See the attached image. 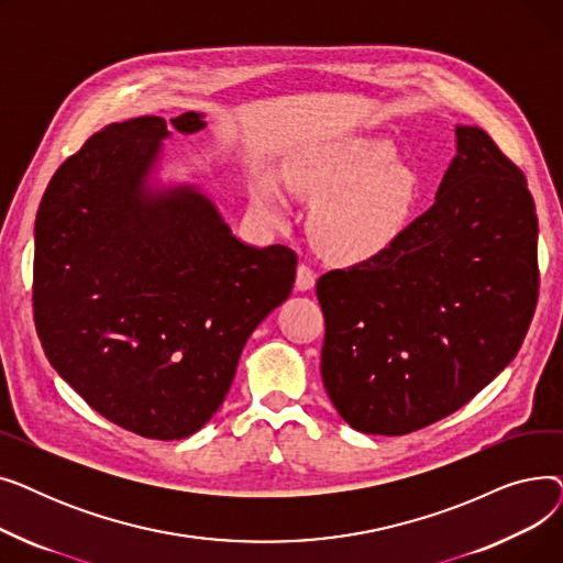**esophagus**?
Listing matches in <instances>:
<instances>
[{
  "label": "esophagus",
  "mask_w": 563,
  "mask_h": 563,
  "mask_svg": "<svg viewBox=\"0 0 563 563\" xmlns=\"http://www.w3.org/2000/svg\"><path fill=\"white\" fill-rule=\"evenodd\" d=\"M314 280H317V274L310 269L308 264H299L297 269V289L299 291H308L314 287Z\"/></svg>",
  "instance_id": "esophagus-1"
}]
</instances>
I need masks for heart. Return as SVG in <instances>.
Returning <instances> with one entry per match:
<instances>
[{
	"instance_id": "1",
	"label": "heart",
	"mask_w": 563,
	"mask_h": 563,
	"mask_svg": "<svg viewBox=\"0 0 563 563\" xmlns=\"http://www.w3.org/2000/svg\"><path fill=\"white\" fill-rule=\"evenodd\" d=\"M393 147L380 139H344L314 147L289 173V185L317 200L312 232L319 246L342 262H358L386 251L408 223L418 180L404 164H393ZM260 207L283 217L276 194L264 187Z\"/></svg>"
}]
</instances>
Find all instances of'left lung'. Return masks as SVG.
<instances>
[{"label": "left lung", "instance_id": "obj_1", "mask_svg": "<svg viewBox=\"0 0 563 563\" xmlns=\"http://www.w3.org/2000/svg\"><path fill=\"white\" fill-rule=\"evenodd\" d=\"M539 219L522 170L456 125L435 202L378 255L317 280L321 378L346 424L404 435L505 369L539 301Z\"/></svg>", "mask_w": 563, "mask_h": 563}]
</instances>
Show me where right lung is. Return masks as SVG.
Listing matches in <instances>:
<instances>
[{
  "instance_id": "obj_1",
  "label": "right lung",
  "mask_w": 563,
  "mask_h": 563,
  "mask_svg": "<svg viewBox=\"0 0 563 563\" xmlns=\"http://www.w3.org/2000/svg\"><path fill=\"white\" fill-rule=\"evenodd\" d=\"M164 139L159 115L111 123L56 168L36 217L34 321L52 367L102 418L180 440L223 404L246 340L289 297L297 253L240 242L194 187L155 189Z\"/></svg>"
}]
</instances>
